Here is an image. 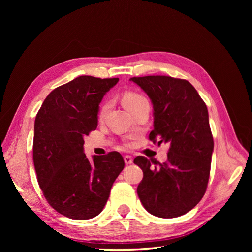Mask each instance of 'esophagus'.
Returning <instances> with one entry per match:
<instances>
[{
    "label": "esophagus",
    "mask_w": 252,
    "mask_h": 252,
    "mask_svg": "<svg viewBox=\"0 0 252 252\" xmlns=\"http://www.w3.org/2000/svg\"><path fill=\"white\" fill-rule=\"evenodd\" d=\"M124 161H125V163H126L127 165H129V164H131V163L133 162V159H132L131 156H125V157H124Z\"/></svg>",
    "instance_id": "esophagus-1"
}]
</instances>
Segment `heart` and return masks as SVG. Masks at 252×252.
Returning <instances> with one entry per match:
<instances>
[{
    "label": "heart",
    "instance_id": "obj_1",
    "mask_svg": "<svg viewBox=\"0 0 252 252\" xmlns=\"http://www.w3.org/2000/svg\"><path fill=\"white\" fill-rule=\"evenodd\" d=\"M122 101H123L125 108L128 111L131 112L136 107V106L140 105L141 103H143L145 101H147V100H146V97L143 96L142 94H140L138 93H134V91H127V93L124 94ZM108 108H109L108 103H105L102 106V108L100 110V114H98V117H100L101 120H103L105 118L106 113H107V111H108ZM126 145L127 146H130V143H127Z\"/></svg>",
    "mask_w": 252,
    "mask_h": 252
}]
</instances>
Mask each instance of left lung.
Returning a JSON list of instances; mask_svg holds the SVG:
<instances>
[{
	"mask_svg": "<svg viewBox=\"0 0 252 252\" xmlns=\"http://www.w3.org/2000/svg\"><path fill=\"white\" fill-rule=\"evenodd\" d=\"M130 81L147 94L154 107L149 140L169 145L163 164L143 156L134 158L143 170L138 195L151 215L164 219L183 216L202 200L208 184L213 138L207 106L186 80L148 75Z\"/></svg>",
	"mask_w": 252,
	"mask_h": 252,
	"instance_id": "left-lung-1",
	"label": "left lung"
}]
</instances>
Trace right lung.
<instances>
[{"label": "right lung", "instance_id": "1", "mask_svg": "<svg viewBox=\"0 0 252 252\" xmlns=\"http://www.w3.org/2000/svg\"><path fill=\"white\" fill-rule=\"evenodd\" d=\"M118 78L81 75L53 89L34 121L33 164L44 196L53 209L73 220L101 213L125 163L117 151L84 154V136L97 126L100 103Z\"/></svg>", "mask_w": 252, "mask_h": 252}]
</instances>
